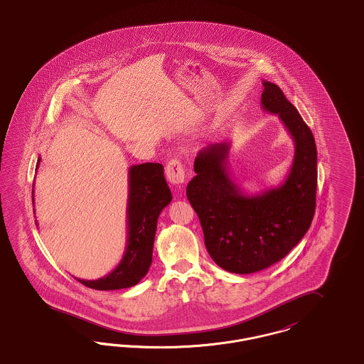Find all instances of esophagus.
<instances>
[{"label":"esophagus","instance_id":"1","mask_svg":"<svg viewBox=\"0 0 364 364\" xmlns=\"http://www.w3.org/2000/svg\"><path fill=\"white\" fill-rule=\"evenodd\" d=\"M166 177L168 180L173 184V186H181L186 183V171L184 166L181 164L180 159L172 158L168 164H166Z\"/></svg>","mask_w":364,"mask_h":364}]
</instances>
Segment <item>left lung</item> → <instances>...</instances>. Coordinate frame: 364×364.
Masks as SVG:
<instances>
[{"label":"left lung","mask_w":364,"mask_h":364,"mask_svg":"<svg viewBox=\"0 0 364 364\" xmlns=\"http://www.w3.org/2000/svg\"><path fill=\"white\" fill-rule=\"evenodd\" d=\"M260 106L277 114L294 141L285 181L244 193L228 168L230 143L199 150L187 198L196 211L211 259L226 272L251 274L287 257L310 229L316 198V146L309 125L281 88L263 80Z\"/></svg>","instance_id":"obj_1"}]
</instances>
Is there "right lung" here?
<instances>
[{
  "label": "right lung",
  "instance_id": "obj_1",
  "mask_svg": "<svg viewBox=\"0 0 364 364\" xmlns=\"http://www.w3.org/2000/svg\"><path fill=\"white\" fill-rule=\"evenodd\" d=\"M39 161L41 158H38L36 169ZM171 200L172 193L161 164L147 162L132 165L128 171L127 244L122 262L105 277L98 279L77 278V281L98 291H114L136 285L149 272L153 260L156 221L161 211Z\"/></svg>",
  "mask_w": 364,
  "mask_h": 364
}]
</instances>
